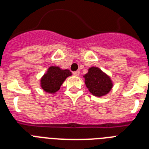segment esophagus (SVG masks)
Wrapping results in <instances>:
<instances>
[{
  "mask_svg": "<svg viewBox=\"0 0 149 149\" xmlns=\"http://www.w3.org/2000/svg\"><path fill=\"white\" fill-rule=\"evenodd\" d=\"M72 73H73V75L76 76V77H78V76L79 75V70H77V71H75V72H72Z\"/></svg>",
  "mask_w": 149,
  "mask_h": 149,
  "instance_id": "1",
  "label": "esophagus"
}]
</instances>
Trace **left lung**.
<instances>
[{
    "instance_id": "obj_1",
    "label": "left lung",
    "mask_w": 149,
    "mask_h": 149,
    "mask_svg": "<svg viewBox=\"0 0 149 149\" xmlns=\"http://www.w3.org/2000/svg\"><path fill=\"white\" fill-rule=\"evenodd\" d=\"M84 77L89 91L95 96H104L112 89V83L110 77L97 67L90 68Z\"/></svg>"
}]
</instances>
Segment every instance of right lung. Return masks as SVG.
<instances>
[{"instance_id": "1", "label": "right lung", "mask_w": 149, "mask_h": 149, "mask_svg": "<svg viewBox=\"0 0 149 149\" xmlns=\"http://www.w3.org/2000/svg\"><path fill=\"white\" fill-rule=\"evenodd\" d=\"M71 75L72 73L69 70H61L59 67L51 66L40 79L42 89L51 94L55 93L60 89L65 79Z\"/></svg>"}]
</instances>
